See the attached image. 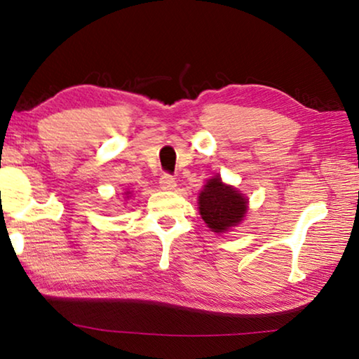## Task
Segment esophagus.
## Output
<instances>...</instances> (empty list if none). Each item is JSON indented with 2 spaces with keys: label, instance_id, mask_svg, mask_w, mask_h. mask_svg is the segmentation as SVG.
<instances>
[{
  "label": "esophagus",
  "instance_id": "34e87169",
  "mask_svg": "<svg viewBox=\"0 0 359 359\" xmlns=\"http://www.w3.org/2000/svg\"><path fill=\"white\" fill-rule=\"evenodd\" d=\"M160 187L163 190H174L175 188V179L171 174H163L160 177Z\"/></svg>",
  "mask_w": 359,
  "mask_h": 359
}]
</instances>
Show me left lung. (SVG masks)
Instances as JSON below:
<instances>
[{
	"label": "left lung",
	"mask_w": 359,
	"mask_h": 359,
	"mask_svg": "<svg viewBox=\"0 0 359 359\" xmlns=\"http://www.w3.org/2000/svg\"><path fill=\"white\" fill-rule=\"evenodd\" d=\"M245 212L247 199L236 188L224 185L218 175L210 179L199 194V214L215 233H223L236 226L244 218Z\"/></svg>",
	"instance_id": "8db88e82"
}]
</instances>
